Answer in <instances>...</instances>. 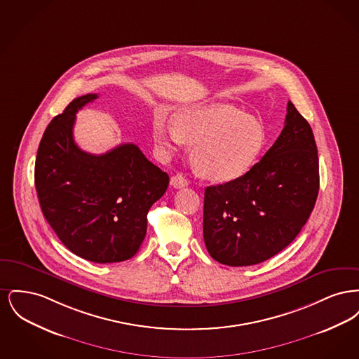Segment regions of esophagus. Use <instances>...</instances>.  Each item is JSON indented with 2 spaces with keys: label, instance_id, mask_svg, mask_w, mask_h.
<instances>
[{
  "label": "esophagus",
  "instance_id": "obj_1",
  "mask_svg": "<svg viewBox=\"0 0 359 359\" xmlns=\"http://www.w3.org/2000/svg\"><path fill=\"white\" fill-rule=\"evenodd\" d=\"M171 184L175 188H184L188 186V180L182 173H177L176 176L172 177Z\"/></svg>",
  "mask_w": 359,
  "mask_h": 359
}]
</instances>
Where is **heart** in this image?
Segmentation results:
<instances>
[{"label":"heart","mask_w":359,"mask_h":359,"mask_svg":"<svg viewBox=\"0 0 359 359\" xmlns=\"http://www.w3.org/2000/svg\"><path fill=\"white\" fill-rule=\"evenodd\" d=\"M154 138L165 154L182 149L186 142L194 144L198 170L207 179L222 183L250 171L268 142L264 125L230 104L184 109L173 122L157 118Z\"/></svg>","instance_id":"heart-1"}]
</instances>
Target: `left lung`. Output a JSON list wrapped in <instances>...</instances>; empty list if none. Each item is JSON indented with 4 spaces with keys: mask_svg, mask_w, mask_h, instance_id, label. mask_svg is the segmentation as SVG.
Segmentation results:
<instances>
[{
    "mask_svg": "<svg viewBox=\"0 0 359 359\" xmlns=\"http://www.w3.org/2000/svg\"><path fill=\"white\" fill-rule=\"evenodd\" d=\"M318 192L315 137L290 101L281 135L250 171L205 188L203 238L210 256L229 266L276 256L307 222Z\"/></svg>",
    "mask_w": 359,
    "mask_h": 359,
    "instance_id": "left-lung-1",
    "label": "left lung"
}]
</instances>
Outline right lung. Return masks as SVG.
Here are the masks:
<instances>
[{
	"label": "right lung",
	"mask_w": 359,
	"mask_h": 359,
	"mask_svg": "<svg viewBox=\"0 0 359 359\" xmlns=\"http://www.w3.org/2000/svg\"><path fill=\"white\" fill-rule=\"evenodd\" d=\"M97 94L69 103L40 141L34 186L44 218L74 255L97 264L129 259L147 234V215L170 176L135 144L87 154L74 141L75 114Z\"/></svg>",
	"instance_id": "right-lung-1"
}]
</instances>
